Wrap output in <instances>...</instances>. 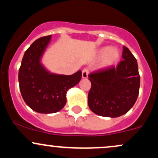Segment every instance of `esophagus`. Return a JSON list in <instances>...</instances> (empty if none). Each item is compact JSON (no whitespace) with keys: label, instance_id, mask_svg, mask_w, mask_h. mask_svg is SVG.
I'll list each match as a JSON object with an SVG mask.
<instances>
[{"label":"esophagus","instance_id":"obj_1","mask_svg":"<svg viewBox=\"0 0 158 158\" xmlns=\"http://www.w3.org/2000/svg\"><path fill=\"white\" fill-rule=\"evenodd\" d=\"M88 76V70L87 68H85L82 70V73H81V77L83 79H87Z\"/></svg>","mask_w":158,"mask_h":158}]
</instances>
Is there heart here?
Masks as SVG:
<instances>
[{
    "mask_svg": "<svg viewBox=\"0 0 158 158\" xmlns=\"http://www.w3.org/2000/svg\"><path fill=\"white\" fill-rule=\"evenodd\" d=\"M99 56H102L101 61V66L107 68L113 65L119 58V51L116 48L105 47L99 51Z\"/></svg>",
    "mask_w": 158,
    "mask_h": 158,
    "instance_id": "b5f03b06",
    "label": "heart"
}]
</instances>
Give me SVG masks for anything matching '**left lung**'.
I'll return each instance as SVG.
<instances>
[{"instance_id": "1", "label": "left lung", "mask_w": 158, "mask_h": 158, "mask_svg": "<svg viewBox=\"0 0 158 158\" xmlns=\"http://www.w3.org/2000/svg\"><path fill=\"white\" fill-rule=\"evenodd\" d=\"M122 57L123 60L117 68L99 70L88 75L91 82L88 106L97 115L120 117L137 100L140 84L137 59L125 46Z\"/></svg>"}]
</instances>
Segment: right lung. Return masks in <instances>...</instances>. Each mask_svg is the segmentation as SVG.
Wrapping results in <instances>:
<instances>
[{
  "instance_id": "add662e5",
  "label": "right lung",
  "mask_w": 158,
  "mask_h": 158,
  "mask_svg": "<svg viewBox=\"0 0 158 158\" xmlns=\"http://www.w3.org/2000/svg\"><path fill=\"white\" fill-rule=\"evenodd\" d=\"M51 40V35L35 40L23 55L19 72L20 91L26 104L38 113L52 114L64 108L69 89L81 80V71L73 75L50 72L41 58Z\"/></svg>"
}]
</instances>
